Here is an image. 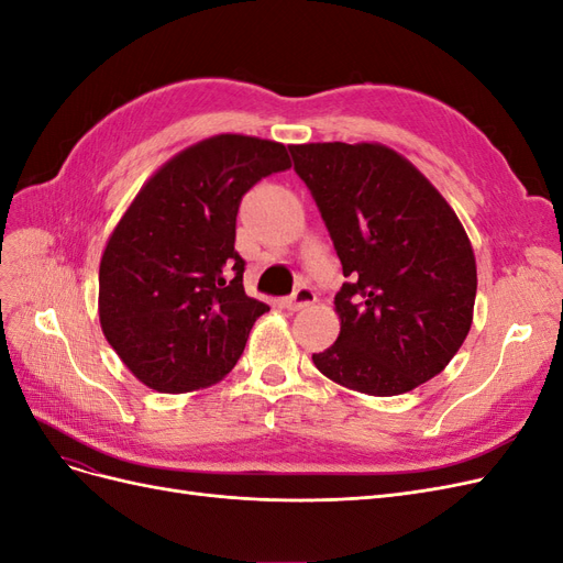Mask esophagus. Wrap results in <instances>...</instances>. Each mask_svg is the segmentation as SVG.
I'll use <instances>...</instances> for the list:
<instances>
[{
    "label": "esophagus",
    "instance_id": "obj_1",
    "mask_svg": "<svg viewBox=\"0 0 563 563\" xmlns=\"http://www.w3.org/2000/svg\"><path fill=\"white\" fill-rule=\"evenodd\" d=\"M314 302H317V294H314V288H310V286H300V288H296L294 296L284 300V305H286V308L291 310V312H298V310L310 308V305H314Z\"/></svg>",
    "mask_w": 563,
    "mask_h": 563
}]
</instances>
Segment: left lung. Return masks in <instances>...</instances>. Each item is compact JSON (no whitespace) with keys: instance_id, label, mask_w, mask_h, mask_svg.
<instances>
[{"instance_id":"obj_1","label":"left lung","mask_w":563,"mask_h":563,"mask_svg":"<svg viewBox=\"0 0 563 563\" xmlns=\"http://www.w3.org/2000/svg\"><path fill=\"white\" fill-rule=\"evenodd\" d=\"M350 282L340 335L312 354L333 383L395 397L446 368L472 327L476 263L449 201L380 143L291 145Z\"/></svg>"}]
</instances>
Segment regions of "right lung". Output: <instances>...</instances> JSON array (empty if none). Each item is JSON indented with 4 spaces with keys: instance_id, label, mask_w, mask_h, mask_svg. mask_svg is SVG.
Returning a JSON list of instances; mask_svg holds the SVG:
<instances>
[{
    "instance_id": "add662e5",
    "label": "right lung",
    "mask_w": 563,
    "mask_h": 563,
    "mask_svg": "<svg viewBox=\"0 0 563 563\" xmlns=\"http://www.w3.org/2000/svg\"><path fill=\"white\" fill-rule=\"evenodd\" d=\"M288 166L282 143L220 133L178 152L131 201L100 258L98 314L143 385L180 395L234 368L269 310L244 291L236 211L255 183Z\"/></svg>"
}]
</instances>
